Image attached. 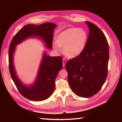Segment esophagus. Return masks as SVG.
Returning a JSON list of instances; mask_svg holds the SVG:
<instances>
[{
	"instance_id": "obj_1",
	"label": "esophagus",
	"mask_w": 122,
	"mask_h": 122,
	"mask_svg": "<svg viewBox=\"0 0 122 122\" xmlns=\"http://www.w3.org/2000/svg\"><path fill=\"white\" fill-rule=\"evenodd\" d=\"M66 64V61L65 60L64 58L62 59V66H63V67H65V65Z\"/></svg>"
}]
</instances>
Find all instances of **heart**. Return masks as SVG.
Returning <instances> with one entry per match:
<instances>
[{"label":"heart","instance_id":"1","mask_svg":"<svg viewBox=\"0 0 122 122\" xmlns=\"http://www.w3.org/2000/svg\"><path fill=\"white\" fill-rule=\"evenodd\" d=\"M87 39L86 31L82 28H69L60 33L56 41L52 44L53 49L57 52L61 51L63 47L64 52L70 58L80 55L83 51Z\"/></svg>","mask_w":122,"mask_h":122}]
</instances>
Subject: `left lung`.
I'll return each mask as SVG.
<instances>
[{"mask_svg": "<svg viewBox=\"0 0 122 122\" xmlns=\"http://www.w3.org/2000/svg\"><path fill=\"white\" fill-rule=\"evenodd\" d=\"M89 36L80 55L67 62L68 80L79 97L93 96L101 90L108 74L109 46L106 36L96 25L86 21Z\"/></svg>", "mask_w": 122, "mask_h": 122, "instance_id": "left-lung-1", "label": "left lung"}]
</instances>
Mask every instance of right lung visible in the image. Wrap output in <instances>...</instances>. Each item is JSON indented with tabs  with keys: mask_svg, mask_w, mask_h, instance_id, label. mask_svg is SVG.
I'll use <instances>...</instances> for the list:
<instances>
[{
	"mask_svg": "<svg viewBox=\"0 0 122 122\" xmlns=\"http://www.w3.org/2000/svg\"><path fill=\"white\" fill-rule=\"evenodd\" d=\"M56 27V25L52 23L26 25L14 36L10 43L9 62L11 77L19 93L30 100H45L52 94L55 78L62 68V58L61 56L51 57L44 53L35 83L31 86H25L18 78L14 67L13 55L16 46L29 37L36 36L43 39L46 47L52 49L53 30Z\"/></svg>",
	"mask_w": 122,
	"mask_h": 122,
	"instance_id": "obj_1",
	"label": "right lung"
}]
</instances>
